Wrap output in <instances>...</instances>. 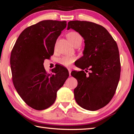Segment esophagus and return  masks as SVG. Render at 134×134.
Returning <instances> with one entry per match:
<instances>
[{
  "label": "esophagus",
  "instance_id": "34e87169",
  "mask_svg": "<svg viewBox=\"0 0 134 134\" xmlns=\"http://www.w3.org/2000/svg\"><path fill=\"white\" fill-rule=\"evenodd\" d=\"M68 70H69V75L71 76V69L70 68H68Z\"/></svg>",
  "mask_w": 134,
  "mask_h": 134
}]
</instances>
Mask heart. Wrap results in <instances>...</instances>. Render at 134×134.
<instances>
[{"label":"heart","instance_id":"b5f03b06","mask_svg":"<svg viewBox=\"0 0 134 134\" xmlns=\"http://www.w3.org/2000/svg\"><path fill=\"white\" fill-rule=\"evenodd\" d=\"M67 38L72 44V46H76L78 44H81L82 41V37L80 34L75 32L72 31L67 34ZM75 60V57L74 56H64L60 58L59 60V63L63 66H69Z\"/></svg>","mask_w":134,"mask_h":134}]
</instances>
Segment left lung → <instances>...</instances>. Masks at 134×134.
I'll return each instance as SVG.
<instances>
[{
	"label": "left lung",
	"mask_w": 134,
	"mask_h": 134,
	"mask_svg": "<svg viewBox=\"0 0 134 134\" xmlns=\"http://www.w3.org/2000/svg\"><path fill=\"white\" fill-rule=\"evenodd\" d=\"M77 31L84 39L83 56L76 66L82 69L71 74L78 81L74 90L77 104L83 109L95 111L108 104L113 97L121 71L116 42L103 26L86 21H70L67 30ZM91 70L86 75L83 69Z\"/></svg>",
	"instance_id": "obj_1"
}]
</instances>
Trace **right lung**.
<instances>
[{"mask_svg":"<svg viewBox=\"0 0 134 134\" xmlns=\"http://www.w3.org/2000/svg\"><path fill=\"white\" fill-rule=\"evenodd\" d=\"M65 21L43 20L21 33L10 56L13 82L26 104L37 110L51 106L57 92L69 76L67 69L58 65L47 73L44 60L53 54L55 43L66 27Z\"/></svg>","mask_w":134,"mask_h":134,"instance_id":"add662e5","label":"right lung"}]
</instances>
